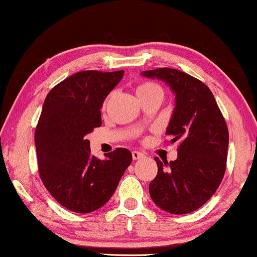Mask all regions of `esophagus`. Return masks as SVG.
I'll list each match as a JSON object with an SVG mask.
<instances>
[{"label": "esophagus", "mask_w": 257, "mask_h": 257, "mask_svg": "<svg viewBox=\"0 0 257 257\" xmlns=\"http://www.w3.org/2000/svg\"><path fill=\"white\" fill-rule=\"evenodd\" d=\"M132 156H133V159H135V161H137V159L144 158V153H141V152H139V151H133L132 152Z\"/></svg>", "instance_id": "1"}]
</instances>
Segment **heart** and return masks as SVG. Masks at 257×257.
Masks as SVG:
<instances>
[{
	"instance_id": "obj_1",
	"label": "heart",
	"mask_w": 257,
	"mask_h": 257,
	"mask_svg": "<svg viewBox=\"0 0 257 257\" xmlns=\"http://www.w3.org/2000/svg\"><path fill=\"white\" fill-rule=\"evenodd\" d=\"M150 93H159L163 95V91H162V88L157 85L156 83H152V82H144V83L139 84L137 88V95H145V94Z\"/></svg>"
}]
</instances>
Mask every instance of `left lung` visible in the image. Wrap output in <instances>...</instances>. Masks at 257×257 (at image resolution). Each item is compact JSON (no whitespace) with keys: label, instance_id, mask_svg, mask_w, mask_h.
I'll use <instances>...</instances> for the list:
<instances>
[{"label":"left lung","instance_id":"8db88e82","mask_svg":"<svg viewBox=\"0 0 257 257\" xmlns=\"http://www.w3.org/2000/svg\"><path fill=\"white\" fill-rule=\"evenodd\" d=\"M141 76L164 82L175 94V107L166 134L179 141L178 158L157 162L158 173L150 196L167 213H192L217 190L226 170L228 129L215 98L199 79L175 69L143 71Z\"/></svg>","mask_w":257,"mask_h":257}]
</instances>
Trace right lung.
I'll return each instance as SVG.
<instances>
[{"mask_svg":"<svg viewBox=\"0 0 257 257\" xmlns=\"http://www.w3.org/2000/svg\"><path fill=\"white\" fill-rule=\"evenodd\" d=\"M124 71H81L49 91L35 132L38 172L57 202L87 214L105 205L132 163V153L116 149L105 159L90 153L87 135L101 125L106 96Z\"/></svg>","mask_w":257,"mask_h":257,"instance_id":"right-lung-1","label":"right lung"}]
</instances>
